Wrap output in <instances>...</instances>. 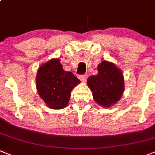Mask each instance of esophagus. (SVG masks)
Returning <instances> with one entry per match:
<instances>
[{
    "mask_svg": "<svg viewBox=\"0 0 155 155\" xmlns=\"http://www.w3.org/2000/svg\"><path fill=\"white\" fill-rule=\"evenodd\" d=\"M79 79H80L81 81L85 82L86 80H87V74H84V75H79Z\"/></svg>",
    "mask_w": 155,
    "mask_h": 155,
    "instance_id": "esophagus-1",
    "label": "esophagus"
}]
</instances>
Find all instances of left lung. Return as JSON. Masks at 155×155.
Masks as SVG:
<instances>
[{"mask_svg": "<svg viewBox=\"0 0 155 155\" xmlns=\"http://www.w3.org/2000/svg\"><path fill=\"white\" fill-rule=\"evenodd\" d=\"M93 98L100 106L109 108L121 97L124 89V76L114 63L104 61L97 66V74L87 79Z\"/></svg>", "mask_w": 155, "mask_h": 155, "instance_id": "obj_1", "label": "left lung"}]
</instances>
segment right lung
Wrapping results in <instances>:
<instances>
[{"label":"right lung","mask_w":155,"mask_h":155,"mask_svg":"<svg viewBox=\"0 0 155 155\" xmlns=\"http://www.w3.org/2000/svg\"><path fill=\"white\" fill-rule=\"evenodd\" d=\"M80 83L71 71L63 69L59 59H52L41 64L36 76L38 93L48 107L54 110L67 106L71 90Z\"/></svg>","instance_id":"obj_1"}]
</instances>
